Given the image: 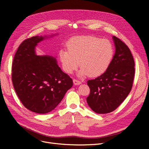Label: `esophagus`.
I'll use <instances>...</instances> for the list:
<instances>
[{"instance_id":"34e87169","label":"esophagus","mask_w":149,"mask_h":149,"mask_svg":"<svg viewBox=\"0 0 149 149\" xmlns=\"http://www.w3.org/2000/svg\"><path fill=\"white\" fill-rule=\"evenodd\" d=\"M73 82H74V84L75 85H79V84H80L81 83V82L79 80H76V79H74L73 80Z\"/></svg>"}]
</instances>
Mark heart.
Listing matches in <instances>:
<instances>
[{"mask_svg": "<svg viewBox=\"0 0 149 149\" xmlns=\"http://www.w3.org/2000/svg\"><path fill=\"white\" fill-rule=\"evenodd\" d=\"M67 50H61L59 57L62 68L68 74H72L81 67L80 77H98L102 75L110 65L114 49L107 39L93 36L74 37L68 42Z\"/></svg>", "mask_w": 149, "mask_h": 149, "instance_id": "1", "label": "heart"}]
</instances>
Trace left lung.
<instances>
[{"instance_id":"obj_1","label":"left lung","mask_w":149,"mask_h":149,"mask_svg":"<svg viewBox=\"0 0 149 149\" xmlns=\"http://www.w3.org/2000/svg\"><path fill=\"white\" fill-rule=\"evenodd\" d=\"M115 53L106 72L88 81L90 94L86 101L93 111L100 114L113 112L129 94L135 75V61L128 48L113 36Z\"/></svg>"}]
</instances>
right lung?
<instances>
[{"instance_id": "right-lung-1", "label": "right lung", "mask_w": 149, "mask_h": 149, "mask_svg": "<svg viewBox=\"0 0 149 149\" xmlns=\"http://www.w3.org/2000/svg\"><path fill=\"white\" fill-rule=\"evenodd\" d=\"M46 36L27 38L19 46L12 65L14 90L28 110L44 114L56 108L73 85L52 56H37V43Z\"/></svg>"}]
</instances>
